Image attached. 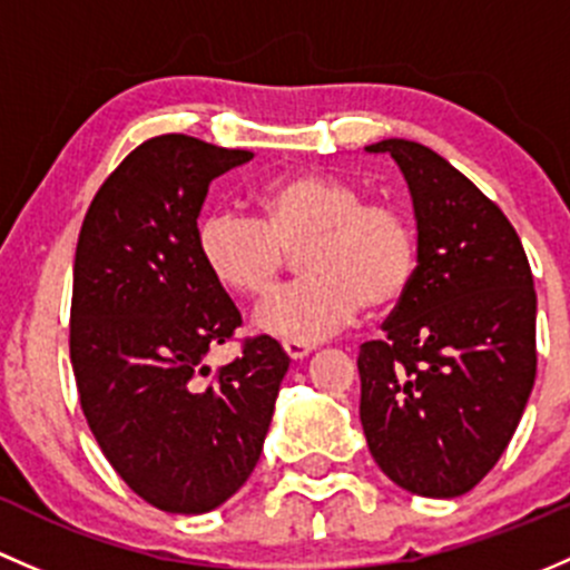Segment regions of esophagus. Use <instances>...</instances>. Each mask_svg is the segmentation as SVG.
Masks as SVG:
<instances>
[{
	"label": "esophagus",
	"instance_id": "34e87169",
	"mask_svg": "<svg viewBox=\"0 0 570 570\" xmlns=\"http://www.w3.org/2000/svg\"><path fill=\"white\" fill-rule=\"evenodd\" d=\"M283 351L291 360H304L313 351V343H302V340H283Z\"/></svg>",
	"mask_w": 570,
	"mask_h": 570
}]
</instances>
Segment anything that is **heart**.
Instances as JSON below:
<instances>
[{"label":"heart","mask_w":570,"mask_h":570,"mask_svg":"<svg viewBox=\"0 0 570 570\" xmlns=\"http://www.w3.org/2000/svg\"><path fill=\"white\" fill-rule=\"evenodd\" d=\"M257 219L214 210L197 222L205 272L225 291L263 298L298 255L304 283L285 287L255 315L272 337L315 343L365 313L395 307L414 283L420 238L406 214L371 203L326 173H291L252 191Z\"/></svg>","instance_id":"heart-1"}]
</instances>
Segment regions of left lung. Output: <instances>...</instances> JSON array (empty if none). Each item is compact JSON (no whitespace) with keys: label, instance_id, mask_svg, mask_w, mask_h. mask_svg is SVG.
Wrapping results in <instances>:
<instances>
[{"label":"left lung","instance_id":"left-lung-1","mask_svg":"<svg viewBox=\"0 0 570 570\" xmlns=\"http://www.w3.org/2000/svg\"><path fill=\"white\" fill-rule=\"evenodd\" d=\"M420 266L379 340L360 345V420L381 472L420 497L472 491L513 439L535 384V287L519 233L466 175L409 139Z\"/></svg>","mask_w":570,"mask_h":570}]
</instances>
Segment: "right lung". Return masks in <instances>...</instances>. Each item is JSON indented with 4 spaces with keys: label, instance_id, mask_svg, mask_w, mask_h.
Listing matches in <instances>:
<instances>
[{
    "label": "right lung",
    "instance_id": "add662e5",
    "mask_svg": "<svg viewBox=\"0 0 570 570\" xmlns=\"http://www.w3.org/2000/svg\"><path fill=\"white\" fill-rule=\"evenodd\" d=\"M186 134L148 139L104 180L81 222L70 298V365L98 448L167 513H208L261 459L291 365L268 334L210 381L205 354L242 313L197 255L210 180L249 161Z\"/></svg>",
    "mask_w": 570,
    "mask_h": 570
}]
</instances>
